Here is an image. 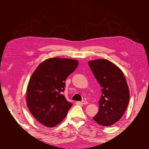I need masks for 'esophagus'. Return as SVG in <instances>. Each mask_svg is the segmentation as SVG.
Masks as SVG:
<instances>
[{
    "instance_id": "obj_1",
    "label": "esophagus",
    "mask_w": 149,
    "mask_h": 149,
    "mask_svg": "<svg viewBox=\"0 0 149 149\" xmlns=\"http://www.w3.org/2000/svg\"><path fill=\"white\" fill-rule=\"evenodd\" d=\"M78 104H81L84 105V104H88V102L86 101H83L81 102H78Z\"/></svg>"
}]
</instances>
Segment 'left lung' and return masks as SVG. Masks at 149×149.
<instances>
[{
    "mask_svg": "<svg viewBox=\"0 0 149 149\" xmlns=\"http://www.w3.org/2000/svg\"><path fill=\"white\" fill-rule=\"evenodd\" d=\"M88 65L102 88L99 111L93 119L102 126L113 125L123 117L129 102L125 76L118 66L106 59L89 61Z\"/></svg>",
    "mask_w": 149,
    "mask_h": 149,
    "instance_id": "1",
    "label": "left lung"
}]
</instances>
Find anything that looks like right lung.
I'll list each match as a JSON object with an SVG mask.
<instances>
[{"label":"right lung","mask_w":149,"mask_h":149,"mask_svg":"<svg viewBox=\"0 0 149 149\" xmlns=\"http://www.w3.org/2000/svg\"><path fill=\"white\" fill-rule=\"evenodd\" d=\"M78 65L76 60L50 58L42 62L31 74L26 88V105L34 118L47 127L61 123L73 105L61 94L67 77Z\"/></svg>","instance_id":"obj_1"}]
</instances>
